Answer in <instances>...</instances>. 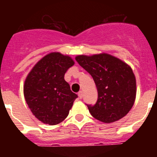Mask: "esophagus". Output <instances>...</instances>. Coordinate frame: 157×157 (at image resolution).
Listing matches in <instances>:
<instances>
[{
	"label": "esophagus",
	"instance_id": "obj_1",
	"mask_svg": "<svg viewBox=\"0 0 157 157\" xmlns=\"http://www.w3.org/2000/svg\"><path fill=\"white\" fill-rule=\"evenodd\" d=\"M78 98H79L80 99H82V98L83 94H82V91H80V92H78Z\"/></svg>",
	"mask_w": 157,
	"mask_h": 157
}]
</instances>
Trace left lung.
I'll list each match as a JSON object with an SVG mask.
<instances>
[{"label":"left lung","mask_w":157,"mask_h":157,"mask_svg":"<svg viewBox=\"0 0 157 157\" xmlns=\"http://www.w3.org/2000/svg\"><path fill=\"white\" fill-rule=\"evenodd\" d=\"M75 59L90 74L98 90L95 105H87L92 116L105 123L124 117L136 98V79L131 67L107 53L78 55Z\"/></svg>","instance_id":"8db88e82"}]
</instances>
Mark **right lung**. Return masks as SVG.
Listing matches in <instances>:
<instances>
[{
    "label": "right lung",
    "instance_id": "obj_1",
    "mask_svg": "<svg viewBox=\"0 0 157 157\" xmlns=\"http://www.w3.org/2000/svg\"><path fill=\"white\" fill-rule=\"evenodd\" d=\"M74 64L69 56L51 52L27 75L23 86L25 100L33 115L42 123L56 125L68 116L78 95L71 90L64 75Z\"/></svg>",
    "mask_w": 157,
    "mask_h": 157
}]
</instances>
